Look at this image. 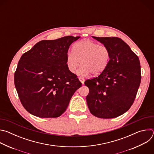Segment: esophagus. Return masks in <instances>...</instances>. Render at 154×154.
Instances as JSON below:
<instances>
[{"mask_svg":"<svg viewBox=\"0 0 154 154\" xmlns=\"http://www.w3.org/2000/svg\"><path fill=\"white\" fill-rule=\"evenodd\" d=\"M79 80L81 82V83H82V84H84V83H85V79H84L83 78H82V77H79Z\"/></svg>","mask_w":154,"mask_h":154,"instance_id":"1","label":"esophagus"}]
</instances>
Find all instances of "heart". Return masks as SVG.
Listing matches in <instances>:
<instances>
[{
    "label": "heart",
    "mask_w": 154,
    "mask_h": 154,
    "mask_svg": "<svg viewBox=\"0 0 154 154\" xmlns=\"http://www.w3.org/2000/svg\"><path fill=\"white\" fill-rule=\"evenodd\" d=\"M109 60L110 51L108 47L86 39L75 44L73 51L67 53L66 66L69 72L74 73L82 63L77 72L78 75H98L106 68Z\"/></svg>",
    "instance_id": "heart-1"
}]
</instances>
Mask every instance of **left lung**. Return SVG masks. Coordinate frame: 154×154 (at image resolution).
<instances>
[{"mask_svg":"<svg viewBox=\"0 0 154 154\" xmlns=\"http://www.w3.org/2000/svg\"><path fill=\"white\" fill-rule=\"evenodd\" d=\"M93 38L108 48L110 60L98 77L85 81L90 90L87 105L97 118H116L128 111L135 100L141 79L140 62L121 38Z\"/></svg>","mask_w":154,"mask_h":154,"instance_id":"1","label":"left lung"}]
</instances>
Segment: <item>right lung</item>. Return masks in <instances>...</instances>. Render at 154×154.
Returning <instances> with one entry per match:
<instances>
[{"instance_id":"add662e5","label":"right lung","mask_w":154,"mask_h":154,"mask_svg":"<svg viewBox=\"0 0 154 154\" xmlns=\"http://www.w3.org/2000/svg\"><path fill=\"white\" fill-rule=\"evenodd\" d=\"M80 36L42 40L21 56L14 73V85L26 110L37 117L57 118L66 109L82 86L66 66L71 44Z\"/></svg>"}]
</instances>
